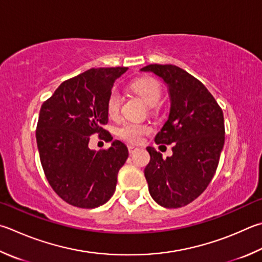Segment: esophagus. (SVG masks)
<instances>
[{
	"mask_svg": "<svg viewBox=\"0 0 262 262\" xmlns=\"http://www.w3.org/2000/svg\"><path fill=\"white\" fill-rule=\"evenodd\" d=\"M128 151H129L130 155H133V154H135L136 151H139V147L135 145H128Z\"/></svg>",
	"mask_w": 262,
	"mask_h": 262,
	"instance_id": "esophagus-1",
	"label": "esophagus"
}]
</instances>
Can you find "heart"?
Listing matches in <instances>:
<instances>
[{"label":"heart","instance_id":"heart-1","mask_svg":"<svg viewBox=\"0 0 262 262\" xmlns=\"http://www.w3.org/2000/svg\"><path fill=\"white\" fill-rule=\"evenodd\" d=\"M133 89L144 99L149 106H155L161 98V87L156 80L151 78H141L135 80L132 84ZM121 105V94L118 89H113L107 101V112L111 117L118 115ZM150 132V127L135 122H125L118 129V135L121 139L132 143H139L142 136Z\"/></svg>","mask_w":262,"mask_h":262}]
</instances>
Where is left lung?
Instances as JSON below:
<instances>
[{
	"label": "left lung",
	"mask_w": 262,
	"mask_h": 262,
	"mask_svg": "<svg viewBox=\"0 0 262 262\" xmlns=\"http://www.w3.org/2000/svg\"><path fill=\"white\" fill-rule=\"evenodd\" d=\"M141 71L163 80L170 101L168 119L155 141L173 143V155L163 159L155 147H146L149 192L161 206L182 207L202 194L215 174L225 144L223 112L205 85L178 66L151 64Z\"/></svg>",
	"instance_id": "8db88e82"
}]
</instances>
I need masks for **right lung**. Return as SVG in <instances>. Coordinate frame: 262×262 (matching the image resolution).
<instances>
[{
    "mask_svg": "<svg viewBox=\"0 0 262 262\" xmlns=\"http://www.w3.org/2000/svg\"><path fill=\"white\" fill-rule=\"evenodd\" d=\"M127 70L90 69L66 80L42 104L36 127L41 165L51 188L70 205L98 207L116 191L127 146L115 140L107 150L96 152L88 144L95 132L112 140L103 129L108 120L107 101L116 80Z\"/></svg>",
    "mask_w": 262,
    "mask_h": 262,
    "instance_id": "add662e5",
    "label": "right lung"
}]
</instances>
